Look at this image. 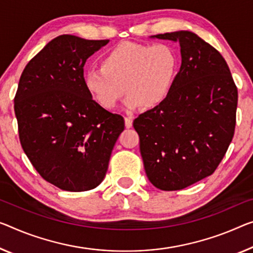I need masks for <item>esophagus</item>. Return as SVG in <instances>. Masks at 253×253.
<instances>
[{"mask_svg":"<svg viewBox=\"0 0 253 253\" xmlns=\"http://www.w3.org/2000/svg\"><path fill=\"white\" fill-rule=\"evenodd\" d=\"M124 121H126V126L127 127V129L132 126V122H133V120H132V118H129V116H126V118L124 119Z\"/></svg>","mask_w":253,"mask_h":253,"instance_id":"34e87169","label":"esophagus"}]
</instances>
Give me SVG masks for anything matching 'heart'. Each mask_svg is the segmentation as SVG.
I'll list each match as a JSON object with an SVG mask.
<instances>
[{
    "label": "heart",
    "mask_w": 253,
    "mask_h": 253,
    "mask_svg": "<svg viewBox=\"0 0 253 253\" xmlns=\"http://www.w3.org/2000/svg\"><path fill=\"white\" fill-rule=\"evenodd\" d=\"M177 69L178 57L170 46L124 42L105 54L100 68L84 72V84L96 102L108 110L118 106L124 90L127 107L149 110L169 95Z\"/></svg>",
    "instance_id": "1"
}]
</instances>
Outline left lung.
<instances>
[{
    "mask_svg": "<svg viewBox=\"0 0 253 253\" xmlns=\"http://www.w3.org/2000/svg\"><path fill=\"white\" fill-rule=\"evenodd\" d=\"M178 42L182 63L172 90L133 126L151 184L184 189L215 172L234 135L238 88L221 54L186 30L151 36Z\"/></svg>",
    "mask_w": 253,
    "mask_h": 253,
    "instance_id": "8db88e82",
    "label": "left lung"
}]
</instances>
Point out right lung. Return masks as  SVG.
I'll return each mask as SVG.
<instances>
[{
	"mask_svg": "<svg viewBox=\"0 0 253 253\" xmlns=\"http://www.w3.org/2000/svg\"><path fill=\"white\" fill-rule=\"evenodd\" d=\"M110 42L61 35L26 65L14 97L19 139L45 181L88 191L106 175L124 119L92 99L84 84L89 56Z\"/></svg>",
	"mask_w": 253,
	"mask_h": 253,
	"instance_id": "obj_1",
	"label": "right lung"
}]
</instances>
